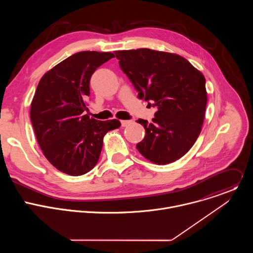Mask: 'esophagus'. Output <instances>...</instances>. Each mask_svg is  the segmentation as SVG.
<instances>
[{"instance_id":"esophagus-1","label":"esophagus","mask_w":253,"mask_h":253,"mask_svg":"<svg viewBox=\"0 0 253 253\" xmlns=\"http://www.w3.org/2000/svg\"><path fill=\"white\" fill-rule=\"evenodd\" d=\"M131 123H132L131 120H122V121H121L122 127H127V126H129Z\"/></svg>"}]
</instances>
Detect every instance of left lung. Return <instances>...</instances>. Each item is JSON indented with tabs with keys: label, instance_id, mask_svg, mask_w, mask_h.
<instances>
[{
	"label": "left lung",
	"instance_id": "obj_1",
	"mask_svg": "<svg viewBox=\"0 0 253 253\" xmlns=\"http://www.w3.org/2000/svg\"><path fill=\"white\" fill-rule=\"evenodd\" d=\"M114 53L138 97L157 107L152 123L137 120L146 132L136 145L138 151L158 165L180 159L194 145L202 129L207 104L203 74L173 53L151 49Z\"/></svg>",
	"mask_w": 253,
	"mask_h": 253
}]
</instances>
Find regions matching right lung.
I'll list each match as a JSON object with an SVG mask.
<instances>
[{"label": "right lung", "instance_id": "right-lung-1", "mask_svg": "<svg viewBox=\"0 0 253 253\" xmlns=\"http://www.w3.org/2000/svg\"><path fill=\"white\" fill-rule=\"evenodd\" d=\"M114 57L111 52L76 53L49 70L38 84L31 121L43 154L63 173L80 176L92 170L104 136L121 126L117 119L98 121L84 114L92 74Z\"/></svg>", "mask_w": 253, "mask_h": 253}]
</instances>
